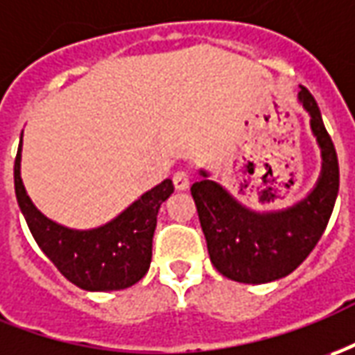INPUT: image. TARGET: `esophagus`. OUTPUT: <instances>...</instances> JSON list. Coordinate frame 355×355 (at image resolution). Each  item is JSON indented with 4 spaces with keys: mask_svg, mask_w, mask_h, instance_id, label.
Segmentation results:
<instances>
[{
    "mask_svg": "<svg viewBox=\"0 0 355 355\" xmlns=\"http://www.w3.org/2000/svg\"><path fill=\"white\" fill-rule=\"evenodd\" d=\"M173 184H175L178 192H182V190H188V187H190V178H188L184 171H178V173H175V177H173Z\"/></svg>",
    "mask_w": 355,
    "mask_h": 355,
    "instance_id": "esophagus-1",
    "label": "esophagus"
}]
</instances>
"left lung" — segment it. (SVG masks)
<instances>
[{
    "instance_id": "left-lung-1",
    "label": "left lung",
    "mask_w": 355,
    "mask_h": 355,
    "mask_svg": "<svg viewBox=\"0 0 355 355\" xmlns=\"http://www.w3.org/2000/svg\"><path fill=\"white\" fill-rule=\"evenodd\" d=\"M297 98L320 149L319 178L301 200L286 208H250L206 168L190 188L211 264L239 284H268L291 274L322 237L338 196V157L319 107L305 87Z\"/></svg>"
}]
</instances>
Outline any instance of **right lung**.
<instances>
[{"label": "right lung", "instance_id": "right-lung-1", "mask_svg": "<svg viewBox=\"0 0 355 355\" xmlns=\"http://www.w3.org/2000/svg\"><path fill=\"white\" fill-rule=\"evenodd\" d=\"M23 134L15 159V194L33 237L64 276L85 291H116L134 286L151 264V243L161 204L173 194V180L144 192L107 223L73 229L46 218L33 204L21 178Z\"/></svg>", "mask_w": 355, "mask_h": 355}]
</instances>
